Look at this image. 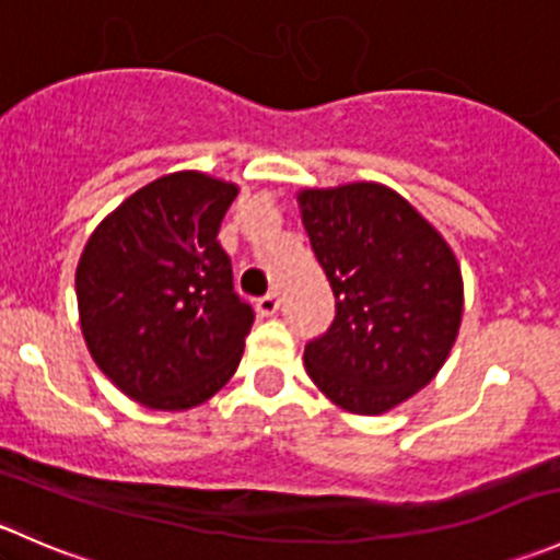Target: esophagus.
Here are the masks:
<instances>
[{
	"instance_id": "34e87169",
	"label": "esophagus",
	"mask_w": 560,
	"mask_h": 560,
	"mask_svg": "<svg viewBox=\"0 0 560 560\" xmlns=\"http://www.w3.org/2000/svg\"><path fill=\"white\" fill-rule=\"evenodd\" d=\"M257 312L262 316H273L276 312H279V292H268V295L259 298Z\"/></svg>"
}]
</instances>
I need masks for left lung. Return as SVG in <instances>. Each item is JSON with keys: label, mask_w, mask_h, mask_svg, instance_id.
Segmentation results:
<instances>
[{"label": "left lung", "mask_w": 560, "mask_h": 560, "mask_svg": "<svg viewBox=\"0 0 560 560\" xmlns=\"http://www.w3.org/2000/svg\"><path fill=\"white\" fill-rule=\"evenodd\" d=\"M303 228L330 281L336 316L303 352L332 404L382 415L436 376L463 314L453 248L382 184L301 191Z\"/></svg>", "instance_id": "left-lung-1"}]
</instances>
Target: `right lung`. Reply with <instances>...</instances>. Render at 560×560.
I'll use <instances>...</instances> for the list:
<instances>
[{
  "instance_id": "add662e5",
  "label": "right lung",
  "mask_w": 560,
  "mask_h": 560,
  "mask_svg": "<svg viewBox=\"0 0 560 560\" xmlns=\"http://www.w3.org/2000/svg\"><path fill=\"white\" fill-rule=\"evenodd\" d=\"M238 186L195 171L151 180L103 219L75 273L94 363L149 409L200 406L228 385L254 308L217 241Z\"/></svg>"
}]
</instances>
